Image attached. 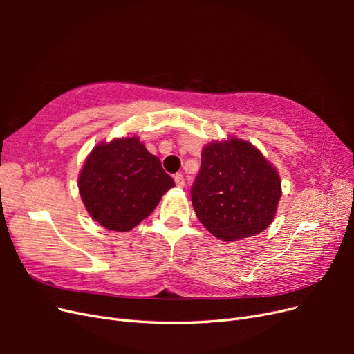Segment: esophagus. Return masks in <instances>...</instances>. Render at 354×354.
<instances>
[{"mask_svg":"<svg viewBox=\"0 0 354 354\" xmlns=\"http://www.w3.org/2000/svg\"><path fill=\"white\" fill-rule=\"evenodd\" d=\"M174 181L177 187H185V177L183 174H176L174 176Z\"/></svg>","mask_w":354,"mask_h":354,"instance_id":"34e87169","label":"esophagus"}]
</instances>
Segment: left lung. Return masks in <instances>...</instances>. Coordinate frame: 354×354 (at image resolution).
<instances>
[{
    "label": "left lung",
    "instance_id": "1",
    "mask_svg": "<svg viewBox=\"0 0 354 354\" xmlns=\"http://www.w3.org/2000/svg\"><path fill=\"white\" fill-rule=\"evenodd\" d=\"M282 195L277 169L250 142L238 137L202 149L192 205L214 236L234 242L270 226Z\"/></svg>",
    "mask_w": 354,
    "mask_h": 354
}]
</instances>
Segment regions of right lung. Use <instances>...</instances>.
Returning a JSON list of instances; mask_svg holds the SVG:
<instances>
[{
    "mask_svg": "<svg viewBox=\"0 0 354 354\" xmlns=\"http://www.w3.org/2000/svg\"><path fill=\"white\" fill-rule=\"evenodd\" d=\"M171 187L174 180L137 136L95 145L78 177L90 217L113 232L134 229Z\"/></svg>",
    "mask_w": 354,
    "mask_h": 354,
    "instance_id": "right-lung-1",
    "label": "right lung"
}]
</instances>
